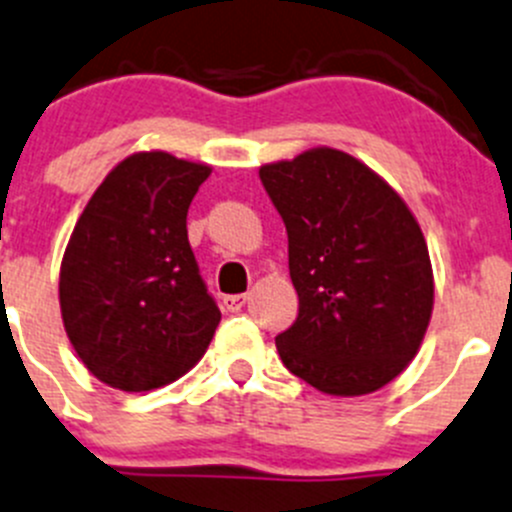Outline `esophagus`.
Instances as JSON below:
<instances>
[{"label": "esophagus", "instance_id": "obj_1", "mask_svg": "<svg viewBox=\"0 0 512 512\" xmlns=\"http://www.w3.org/2000/svg\"><path fill=\"white\" fill-rule=\"evenodd\" d=\"M248 296L246 294H233V296H223V309L226 311H241L243 306H246Z\"/></svg>", "mask_w": 512, "mask_h": 512}]
</instances>
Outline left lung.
Returning a JSON list of instances; mask_svg holds the SVG:
<instances>
[{
	"label": "left lung",
	"mask_w": 512,
	"mask_h": 512,
	"mask_svg": "<svg viewBox=\"0 0 512 512\" xmlns=\"http://www.w3.org/2000/svg\"><path fill=\"white\" fill-rule=\"evenodd\" d=\"M289 236L299 316L276 337L284 367L326 394L357 397L415 359L432 314L425 236L374 170L334 148L261 165Z\"/></svg>",
	"instance_id": "left-lung-1"
}]
</instances>
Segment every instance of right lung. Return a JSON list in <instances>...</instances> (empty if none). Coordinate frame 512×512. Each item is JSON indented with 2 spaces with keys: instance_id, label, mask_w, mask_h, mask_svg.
<instances>
[{
  "instance_id": "add662e5",
  "label": "right lung",
  "mask_w": 512,
  "mask_h": 512,
  "mask_svg": "<svg viewBox=\"0 0 512 512\" xmlns=\"http://www.w3.org/2000/svg\"><path fill=\"white\" fill-rule=\"evenodd\" d=\"M211 168L168 153L115 165L82 211L60 269V309L100 382L148 392L211 344L221 311L188 243V208Z\"/></svg>"
}]
</instances>
